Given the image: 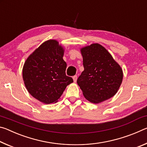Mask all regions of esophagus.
I'll use <instances>...</instances> for the list:
<instances>
[{"label":"esophagus","mask_w":147,"mask_h":147,"mask_svg":"<svg viewBox=\"0 0 147 147\" xmlns=\"http://www.w3.org/2000/svg\"><path fill=\"white\" fill-rule=\"evenodd\" d=\"M73 80H74V82H76V80H77V76H76V75H74V76L73 77Z\"/></svg>","instance_id":"obj_1"}]
</instances>
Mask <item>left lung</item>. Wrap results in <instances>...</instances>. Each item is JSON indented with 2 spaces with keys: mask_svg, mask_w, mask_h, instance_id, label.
Listing matches in <instances>:
<instances>
[{
  "mask_svg": "<svg viewBox=\"0 0 147 147\" xmlns=\"http://www.w3.org/2000/svg\"><path fill=\"white\" fill-rule=\"evenodd\" d=\"M80 51L84 70L77 80V84L84 97L94 104L112 97L123 81L120 65L100 44H91Z\"/></svg>",
  "mask_w": 147,
  "mask_h": 147,
  "instance_id": "8db88e82",
  "label": "left lung"
}]
</instances>
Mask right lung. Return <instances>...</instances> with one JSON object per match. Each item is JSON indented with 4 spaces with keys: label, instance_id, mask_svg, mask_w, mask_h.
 I'll list each match as a JSON object with an SVG mask.
<instances>
[{
    "label": "right lung",
    "instance_id": "obj_1",
    "mask_svg": "<svg viewBox=\"0 0 147 147\" xmlns=\"http://www.w3.org/2000/svg\"><path fill=\"white\" fill-rule=\"evenodd\" d=\"M64 49L56 40L42 43L24 64L23 78L31 95L45 104L56 102L66 87L73 82L66 75Z\"/></svg>",
    "mask_w": 147,
    "mask_h": 147
}]
</instances>
